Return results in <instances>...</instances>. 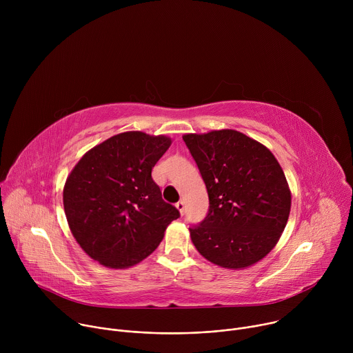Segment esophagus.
<instances>
[{
    "label": "esophagus",
    "instance_id": "obj_1",
    "mask_svg": "<svg viewBox=\"0 0 353 353\" xmlns=\"http://www.w3.org/2000/svg\"><path fill=\"white\" fill-rule=\"evenodd\" d=\"M176 208L179 210V212H180L181 215H184V203H183V201H179V203L176 204Z\"/></svg>",
    "mask_w": 353,
    "mask_h": 353
}]
</instances>
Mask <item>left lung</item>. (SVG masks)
<instances>
[{"label":"left lung","instance_id":"1","mask_svg":"<svg viewBox=\"0 0 353 353\" xmlns=\"http://www.w3.org/2000/svg\"><path fill=\"white\" fill-rule=\"evenodd\" d=\"M183 139L210 196L205 219L190 228L198 253L230 270L259 263L278 243L290 212L281 165L267 146L234 130Z\"/></svg>","mask_w":353,"mask_h":353}]
</instances>
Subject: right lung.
Segmentation results:
<instances>
[{
    "label": "right lung",
    "mask_w": 353,
    "mask_h": 353,
    "mask_svg": "<svg viewBox=\"0 0 353 353\" xmlns=\"http://www.w3.org/2000/svg\"><path fill=\"white\" fill-rule=\"evenodd\" d=\"M170 143L166 135L121 132L88 150L67 177L63 203L68 226L99 264L116 270L138 264L180 216L150 176Z\"/></svg>",
    "instance_id": "obj_1"
}]
</instances>
